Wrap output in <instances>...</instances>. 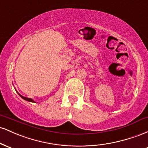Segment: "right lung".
Segmentation results:
<instances>
[{"label": "right lung", "instance_id": "add662e5", "mask_svg": "<svg viewBox=\"0 0 148 148\" xmlns=\"http://www.w3.org/2000/svg\"><path fill=\"white\" fill-rule=\"evenodd\" d=\"M18 95H19V96L21 97L22 98V99H25V100H26V101H30V102H35V101H33V99H30V98H28V97H23V96H22V95H21L19 94V93L18 92H17Z\"/></svg>", "mask_w": 148, "mask_h": 148}]
</instances>
